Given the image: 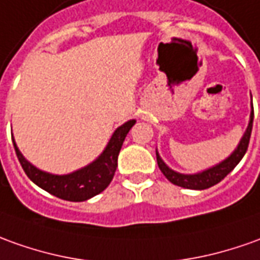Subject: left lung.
I'll use <instances>...</instances> for the list:
<instances>
[{"label":"left lung","instance_id":"8db88e82","mask_svg":"<svg viewBox=\"0 0 260 260\" xmlns=\"http://www.w3.org/2000/svg\"><path fill=\"white\" fill-rule=\"evenodd\" d=\"M252 123H253V106H252V110H250L248 127H246L242 139L238 143L235 150L225 160L218 162L215 166H212V167L207 168V170H202V171L195 173V174H182V173L174 171L173 168L168 167L167 164L164 162V160L160 157L157 148H155V155H157L158 168L161 170V173L166 175V178H167L168 181L173 182L174 185H178V187L188 188V189H207V188L212 187V185H215L219 181H222L223 178L243 158V155H245L246 150H248V144H249L250 133H252Z\"/></svg>","mask_w":260,"mask_h":260}]
</instances>
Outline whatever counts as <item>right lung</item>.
I'll return each mask as SVG.
<instances>
[{
  "mask_svg": "<svg viewBox=\"0 0 260 260\" xmlns=\"http://www.w3.org/2000/svg\"><path fill=\"white\" fill-rule=\"evenodd\" d=\"M134 124H136V120L133 119L117 127L112 134L105 150L96 160H93L90 164L69 174H51V173L39 170L22 155L14 137H12V143H14L15 153L21 166L24 168L25 174L28 175V178L34 184H37L39 188L48 191L49 194L55 195L60 200L80 202L100 194L112 182L113 175L117 168V157H119L120 148L123 146L127 133Z\"/></svg>",
  "mask_w": 260,
  "mask_h": 260,
  "instance_id": "obj_1",
  "label": "right lung"
}]
</instances>
